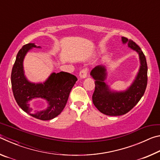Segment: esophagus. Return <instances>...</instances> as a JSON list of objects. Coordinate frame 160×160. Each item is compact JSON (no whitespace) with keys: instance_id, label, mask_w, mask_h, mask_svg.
Here are the masks:
<instances>
[{"instance_id":"1","label":"esophagus","mask_w":160,"mask_h":160,"mask_svg":"<svg viewBox=\"0 0 160 160\" xmlns=\"http://www.w3.org/2000/svg\"><path fill=\"white\" fill-rule=\"evenodd\" d=\"M88 69L87 68H85L82 69L80 71V78H85L87 77V75H88Z\"/></svg>"}]
</instances>
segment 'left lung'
Wrapping results in <instances>:
<instances>
[{"instance_id":"left-lung-1","label":"left lung","mask_w":160,"mask_h":160,"mask_svg":"<svg viewBox=\"0 0 160 160\" xmlns=\"http://www.w3.org/2000/svg\"><path fill=\"white\" fill-rule=\"evenodd\" d=\"M123 43H128V47L139 53L140 68L136 79L129 89L123 92H112L104 83L105 68L98 66L91 71L95 80V88L92 94V102L100 112L108 116H121L131 111L144 94L148 84V65L144 53L132 39L122 37Z\"/></svg>"}]
</instances>
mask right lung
<instances>
[{
	"instance_id": "1",
	"label": "right lung",
	"mask_w": 160,
	"mask_h": 160,
	"mask_svg": "<svg viewBox=\"0 0 160 160\" xmlns=\"http://www.w3.org/2000/svg\"><path fill=\"white\" fill-rule=\"evenodd\" d=\"M34 44H27L18 51L11 72L12 90L15 99L22 109L33 117L47 121L60 114L68 99L72 87L77 81L75 75L66 72H53L43 84L28 82L24 75L22 62L26 53ZM33 98H43L48 100L49 107L39 112L32 111L28 102Z\"/></svg>"
}]
</instances>
